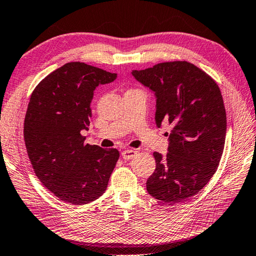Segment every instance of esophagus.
Here are the masks:
<instances>
[{
  "instance_id": "esophagus-1",
  "label": "esophagus",
  "mask_w": 256,
  "mask_h": 256,
  "mask_svg": "<svg viewBox=\"0 0 256 256\" xmlns=\"http://www.w3.org/2000/svg\"><path fill=\"white\" fill-rule=\"evenodd\" d=\"M121 155H122V158H123V159L128 160V159H132L133 157H135L136 155H138V152L133 150H128L122 152Z\"/></svg>"
}]
</instances>
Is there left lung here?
I'll use <instances>...</instances> for the list:
<instances>
[{
    "instance_id": "obj_1",
    "label": "left lung",
    "mask_w": 256,
    "mask_h": 256,
    "mask_svg": "<svg viewBox=\"0 0 256 256\" xmlns=\"http://www.w3.org/2000/svg\"><path fill=\"white\" fill-rule=\"evenodd\" d=\"M132 75L155 92L157 126H172L168 152H154L156 169L147 191L166 203H179L198 194L220 162L227 130L220 89L186 61L159 63Z\"/></svg>"
}]
</instances>
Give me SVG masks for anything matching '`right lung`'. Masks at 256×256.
<instances>
[{"mask_svg":"<svg viewBox=\"0 0 256 256\" xmlns=\"http://www.w3.org/2000/svg\"><path fill=\"white\" fill-rule=\"evenodd\" d=\"M116 73L80 62L56 68L34 89L24 122L29 160L40 182L65 203L84 205L104 193L120 157L85 144L94 90Z\"/></svg>","mask_w":256,"mask_h":256,"instance_id":"obj_1","label":"right lung"}]
</instances>
